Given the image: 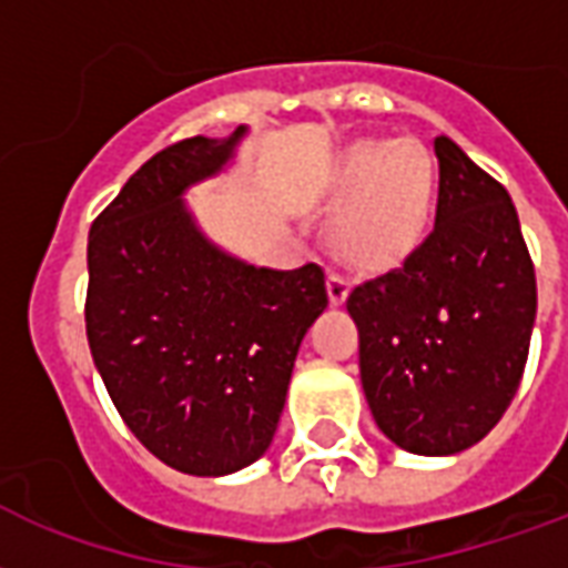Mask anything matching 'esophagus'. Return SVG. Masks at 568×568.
<instances>
[{"label":"esophagus","instance_id":"34e87169","mask_svg":"<svg viewBox=\"0 0 568 568\" xmlns=\"http://www.w3.org/2000/svg\"><path fill=\"white\" fill-rule=\"evenodd\" d=\"M347 290H351V281L345 275H338V272H329V278H326V293H329V302L333 305H342L347 300Z\"/></svg>","mask_w":568,"mask_h":568}]
</instances>
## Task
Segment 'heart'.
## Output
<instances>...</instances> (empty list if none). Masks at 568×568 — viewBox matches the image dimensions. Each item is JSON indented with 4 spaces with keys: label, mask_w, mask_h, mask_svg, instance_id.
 I'll return each mask as SVG.
<instances>
[{
    "label": "heart",
    "mask_w": 568,
    "mask_h": 568,
    "mask_svg": "<svg viewBox=\"0 0 568 568\" xmlns=\"http://www.w3.org/2000/svg\"><path fill=\"white\" fill-rule=\"evenodd\" d=\"M333 244L359 268H390L424 244L436 214L438 163L417 139H359L326 172Z\"/></svg>",
    "instance_id": "1"
}]
</instances>
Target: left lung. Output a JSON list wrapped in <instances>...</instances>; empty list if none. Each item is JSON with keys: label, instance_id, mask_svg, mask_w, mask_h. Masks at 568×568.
I'll use <instances>...</instances> for the list:
<instances>
[{"label": "left lung", "instance_id": "obj_1", "mask_svg": "<svg viewBox=\"0 0 568 568\" xmlns=\"http://www.w3.org/2000/svg\"><path fill=\"white\" fill-rule=\"evenodd\" d=\"M436 230L403 266L359 284V381L396 448L450 457L511 405L536 324V272L503 184L436 139Z\"/></svg>", "mask_w": 568, "mask_h": 568}]
</instances>
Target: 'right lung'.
<instances>
[{"label":"right lung","mask_w":568,"mask_h":568,"mask_svg":"<svg viewBox=\"0 0 568 568\" xmlns=\"http://www.w3.org/2000/svg\"><path fill=\"white\" fill-rule=\"evenodd\" d=\"M247 132L151 156L87 239V342L111 403L153 457L199 478L266 454L329 302L324 268L254 266L209 239L184 199L233 169Z\"/></svg>","instance_id":"1"}]
</instances>
